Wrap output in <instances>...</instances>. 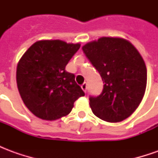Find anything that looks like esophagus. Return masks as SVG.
I'll return each instance as SVG.
<instances>
[{"mask_svg":"<svg viewBox=\"0 0 158 158\" xmlns=\"http://www.w3.org/2000/svg\"><path fill=\"white\" fill-rule=\"evenodd\" d=\"M81 88H82V89L85 92H86V91H87V84H86V83H84L82 85H81Z\"/></svg>","mask_w":158,"mask_h":158,"instance_id":"esophagus-1","label":"esophagus"}]
</instances>
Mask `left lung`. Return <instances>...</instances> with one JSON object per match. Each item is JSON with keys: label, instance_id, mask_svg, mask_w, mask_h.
Instances as JSON below:
<instances>
[{"label": "left lung", "instance_id": "obj_1", "mask_svg": "<svg viewBox=\"0 0 158 158\" xmlns=\"http://www.w3.org/2000/svg\"><path fill=\"white\" fill-rule=\"evenodd\" d=\"M82 49L104 83L101 95L89 96L93 113L110 123L129 118L146 88L147 71L139 52L129 40L118 37H102Z\"/></svg>", "mask_w": 158, "mask_h": 158}]
</instances>
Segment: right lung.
<instances>
[{
	"instance_id": "obj_1",
	"label": "right lung",
	"mask_w": 158,
	"mask_h": 158,
	"mask_svg": "<svg viewBox=\"0 0 158 158\" xmlns=\"http://www.w3.org/2000/svg\"><path fill=\"white\" fill-rule=\"evenodd\" d=\"M80 44L60 40L34 43L19 60L17 85L23 102L31 113L44 120L67 116L73 103L85 96L66 65Z\"/></svg>"
}]
</instances>
